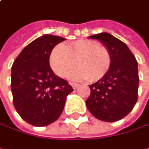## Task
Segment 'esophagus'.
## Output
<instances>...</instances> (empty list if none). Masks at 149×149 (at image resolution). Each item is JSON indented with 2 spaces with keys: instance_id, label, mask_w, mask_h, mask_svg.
<instances>
[{
  "instance_id": "34e87169",
  "label": "esophagus",
  "mask_w": 149,
  "mask_h": 149,
  "mask_svg": "<svg viewBox=\"0 0 149 149\" xmlns=\"http://www.w3.org/2000/svg\"><path fill=\"white\" fill-rule=\"evenodd\" d=\"M71 85L72 86V88H73L74 90H77V89L80 86L78 84H74V83H72V84H71Z\"/></svg>"
}]
</instances>
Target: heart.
<instances>
[{
	"label": "heart",
	"instance_id": "1",
	"mask_svg": "<svg viewBox=\"0 0 149 149\" xmlns=\"http://www.w3.org/2000/svg\"><path fill=\"white\" fill-rule=\"evenodd\" d=\"M111 62L109 49L91 40H77L67 46L58 45L50 56L51 67L58 76L68 77L77 65L80 68L71 75V78H87L89 82L102 79L109 72Z\"/></svg>",
	"mask_w": 149,
	"mask_h": 149
}]
</instances>
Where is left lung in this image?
<instances>
[{"instance_id":"obj_1","label":"left lung","mask_w":149,"mask_h":149,"mask_svg":"<svg viewBox=\"0 0 149 149\" xmlns=\"http://www.w3.org/2000/svg\"><path fill=\"white\" fill-rule=\"evenodd\" d=\"M100 40L110 52L111 66L104 77L90 85L86 100L89 111L104 122H116L125 117L138 99L139 75L137 61L125 43L107 33L90 36Z\"/></svg>"}]
</instances>
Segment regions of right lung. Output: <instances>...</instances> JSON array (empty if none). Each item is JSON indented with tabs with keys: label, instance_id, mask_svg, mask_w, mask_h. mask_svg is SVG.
<instances>
[{
	"label": "right lung",
	"instance_id": "right-lung-1",
	"mask_svg": "<svg viewBox=\"0 0 149 149\" xmlns=\"http://www.w3.org/2000/svg\"><path fill=\"white\" fill-rule=\"evenodd\" d=\"M65 39L45 34L18 55L12 65L11 90L16 111L31 125L47 126L60 116L66 97L73 91L68 82L52 72V49Z\"/></svg>",
	"mask_w": 149,
	"mask_h": 149
}]
</instances>
